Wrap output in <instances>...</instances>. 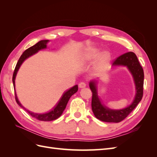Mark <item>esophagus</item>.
Segmentation results:
<instances>
[{
  "label": "esophagus",
  "instance_id": "obj_1",
  "mask_svg": "<svg viewBox=\"0 0 157 157\" xmlns=\"http://www.w3.org/2000/svg\"><path fill=\"white\" fill-rule=\"evenodd\" d=\"M86 83L84 82H80V83L78 84V87L80 88H82L86 87Z\"/></svg>",
  "mask_w": 157,
  "mask_h": 157
}]
</instances>
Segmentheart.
<instances>
[{
    "label": "heart",
    "mask_w": 157,
    "mask_h": 157,
    "mask_svg": "<svg viewBox=\"0 0 157 157\" xmlns=\"http://www.w3.org/2000/svg\"><path fill=\"white\" fill-rule=\"evenodd\" d=\"M99 54L98 49L96 48H90L84 54V58L86 59H93L96 58ZM111 55L110 53L107 51H104L99 54L98 57V63L100 65H104L107 63L110 60Z\"/></svg>",
    "instance_id": "b5f03b06"
}]
</instances>
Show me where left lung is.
I'll list each match as a JSON object with an SVG mask.
<instances>
[{
	"label": "left lung",
	"mask_w": 157,
	"mask_h": 157,
	"mask_svg": "<svg viewBox=\"0 0 157 157\" xmlns=\"http://www.w3.org/2000/svg\"><path fill=\"white\" fill-rule=\"evenodd\" d=\"M126 66L134 77L136 85V96L131 105L120 110H113L101 103L98 96L96 81L90 82L89 86L92 92V109L98 119L107 122H120L126 118L141 100L144 94V73L136 55L129 52L121 55L113 61L112 66Z\"/></svg>",
	"instance_id": "left-lung-1"
}]
</instances>
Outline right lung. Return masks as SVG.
Returning <instances> with one entry per match:
<instances>
[{"instance_id":"add662e5","label":"right lung","mask_w":157,"mask_h":157,"mask_svg":"<svg viewBox=\"0 0 157 157\" xmlns=\"http://www.w3.org/2000/svg\"><path fill=\"white\" fill-rule=\"evenodd\" d=\"M48 40H42L39 41V42H37L36 44H35L34 46H33L30 48L27 49L22 54L21 57L19 59L17 63L16 64V66L15 67V69H14L13 73V77H12V81H13V88L14 90H15V78L16 77V75L17 71L20 69V66L23 63V61H24L27 58H29L30 56H33V54H36V52H39V50L42 49H44L46 48V44L48 43ZM78 91V86L77 85H75L73 87L70 88L67 91H66L63 94L62 97L61 98L57 104L56 106L52 109V110L48 113H46L44 114H39V113H33L29 110H27L24 107H23L20 102L19 101L17 97L16 96V93L15 92V99L17 103L20 105L21 107L23 109H24L31 116L35 118L36 119L41 121H54L58 118L63 112L65 110V109L66 107V105L69 100L70 98L73 96L74 94H75Z\"/></svg>"}]
</instances>
